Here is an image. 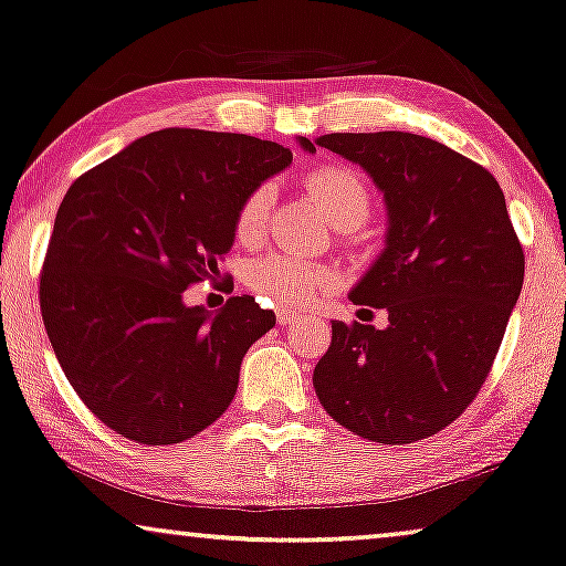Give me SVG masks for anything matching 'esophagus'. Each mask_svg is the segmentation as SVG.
I'll return each mask as SVG.
<instances>
[{"instance_id":"1","label":"esophagus","mask_w":566,"mask_h":566,"mask_svg":"<svg viewBox=\"0 0 566 566\" xmlns=\"http://www.w3.org/2000/svg\"><path fill=\"white\" fill-rule=\"evenodd\" d=\"M276 318H279V324H282V326H290V324H295V321L303 318V316H300L297 311H292V307H279Z\"/></svg>"}]
</instances>
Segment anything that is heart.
<instances>
[{"label": "heart", "mask_w": 566, "mask_h": 566, "mask_svg": "<svg viewBox=\"0 0 566 566\" xmlns=\"http://www.w3.org/2000/svg\"><path fill=\"white\" fill-rule=\"evenodd\" d=\"M305 190L336 230H357L368 219L370 192L355 171L324 167L307 177ZM271 206H274V188L271 185H259V188L248 192L238 209V219H234V232L242 242L261 240V234L269 227ZM245 284L271 305L295 307L307 305L321 292L332 287L334 271L324 263L300 259V255L287 253V250H274V253H266L248 263Z\"/></svg>", "instance_id": "1"}]
</instances>
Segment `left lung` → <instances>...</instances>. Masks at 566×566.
I'll return each instance as SVG.
<instances>
[{"instance_id":"left-lung-1","label":"left lung","mask_w":566,"mask_h":566,"mask_svg":"<svg viewBox=\"0 0 566 566\" xmlns=\"http://www.w3.org/2000/svg\"><path fill=\"white\" fill-rule=\"evenodd\" d=\"M313 143L357 164L384 196V248L349 300L389 316L384 328L334 321L313 370L316 395L363 439H426L473 402L517 305L525 255L504 192L491 171L423 135Z\"/></svg>"}]
</instances>
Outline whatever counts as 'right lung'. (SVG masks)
Instances as JSON below:
<instances>
[{"mask_svg":"<svg viewBox=\"0 0 566 566\" xmlns=\"http://www.w3.org/2000/svg\"><path fill=\"white\" fill-rule=\"evenodd\" d=\"M290 164V148L253 135L169 127L70 185L41 316L67 381L112 431L180 443L230 407L242 357L276 316L250 295L206 311L185 290L219 274L240 203Z\"/></svg>","mask_w":566,"mask_h":566,"instance_id":"right-lung-1","label":"right lung"}]
</instances>
